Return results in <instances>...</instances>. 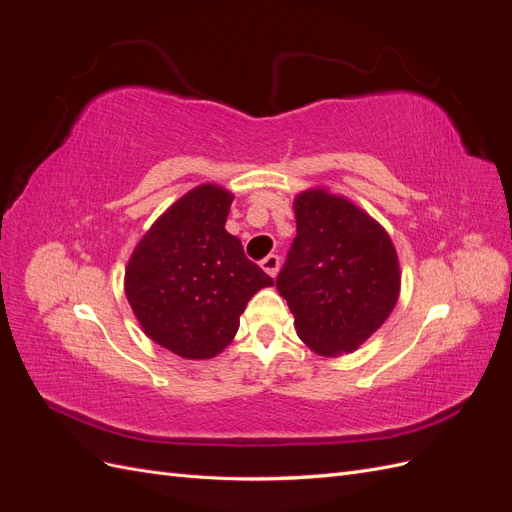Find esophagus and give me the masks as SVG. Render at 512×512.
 Returning <instances> with one entry per match:
<instances>
[{"instance_id": "1", "label": "esophagus", "mask_w": 512, "mask_h": 512, "mask_svg": "<svg viewBox=\"0 0 512 512\" xmlns=\"http://www.w3.org/2000/svg\"><path fill=\"white\" fill-rule=\"evenodd\" d=\"M260 267H262V271H265L267 275L275 277V275H277V271H280V256L269 254L265 260L260 262Z\"/></svg>"}]
</instances>
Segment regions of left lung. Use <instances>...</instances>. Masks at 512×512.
Returning <instances> with one entry per match:
<instances>
[{
    "label": "left lung",
    "mask_w": 512,
    "mask_h": 512,
    "mask_svg": "<svg viewBox=\"0 0 512 512\" xmlns=\"http://www.w3.org/2000/svg\"><path fill=\"white\" fill-rule=\"evenodd\" d=\"M292 207L297 237L277 290L309 350L350 354L382 327L399 299L397 250L380 222L329 188L303 190Z\"/></svg>",
    "instance_id": "8db88e82"
}]
</instances>
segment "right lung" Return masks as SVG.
Listing matches in <instances>:
<instances>
[{"mask_svg":"<svg viewBox=\"0 0 512 512\" xmlns=\"http://www.w3.org/2000/svg\"><path fill=\"white\" fill-rule=\"evenodd\" d=\"M235 194L200 183L175 200L136 243L123 290L143 333L181 359L218 356L271 277L224 228Z\"/></svg>","mask_w":512,"mask_h":512,"instance_id":"add662e5","label":"right lung"}]
</instances>
